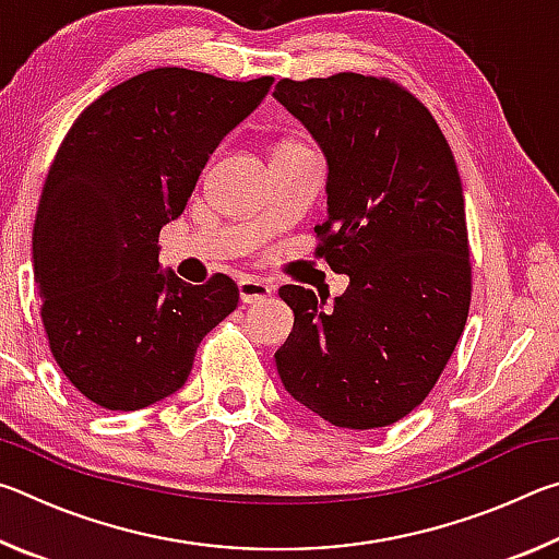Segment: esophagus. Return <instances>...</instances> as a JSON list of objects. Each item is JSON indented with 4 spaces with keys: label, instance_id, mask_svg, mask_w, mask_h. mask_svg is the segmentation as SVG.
I'll list each match as a JSON object with an SVG mask.
<instances>
[{
    "label": "esophagus",
    "instance_id": "34e87169",
    "mask_svg": "<svg viewBox=\"0 0 559 559\" xmlns=\"http://www.w3.org/2000/svg\"><path fill=\"white\" fill-rule=\"evenodd\" d=\"M273 288L269 283H263L261 278H243L239 281V298L246 306H253V302H263L266 298H271Z\"/></svg>",
    "mask_w": 559,
    "mask_h": 559
}]
</instances>
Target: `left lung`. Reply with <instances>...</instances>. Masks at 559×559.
<instances>
[{
  "mask_svg": "<svg viewBox=\"0 0 559 559\" xmlns=\"http://www.w3.org/2000/svg\"><path fill=\"white\" fill-rule=\"evenodd\" d=\"M273 98L323 150L318 253L349 278L333 306L302 286L278 290L296 316L276 353L281 382L335 427H386L431 392L468 318L456 163L431 112L384 79H283Z\"/></svg>",
  "mask_w": 559,
  "mask_h": 559,
  "instance_id": "left-lung-1",
  "label": "left lung"
}]
</instances>
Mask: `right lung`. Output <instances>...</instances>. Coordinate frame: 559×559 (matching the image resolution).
Wrapping results in <instances>:
<instances>
[{
  "label": "right lung",
  "instance_id": "obj_1",
  "mask_svg": "<svg viewBox=\"0 0 559 559\" xmlns=\"http://www.w3.org/2000/svg\"><path fill=\"white\" fill-rule=\"evenodd\" d=\"M273 86L155 69L81 112L46 177L32 257L51 355L75 390L135 412L182 390L236 283L163 271L157 236L185 212L210 155Z\"/></svg>",
  "mask_w": 559,
  "mask_h": 559
}]
</instances>
